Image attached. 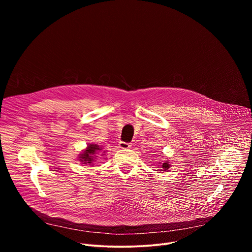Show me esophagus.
I'll return each instance as SVG.
<instances>
[{
	"mask_svg": "<svg viewBox=\"0 0 252 252\" xmlns=\"http://www.w3.org/2000/svg\"><path fill=\"white\" fill-rule=\"evenodd\" d=\"M119 148L122 149V150H126V149L131 148V145H130V143H128V142L120 141V142H119Z\"/></svg>",
	"mask_w": 252,
	"mask_h": 252,
	"instance_id": "esophagus-1",
	"label": "esophagus"
}]
</instances>
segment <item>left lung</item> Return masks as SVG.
Segmentation results:
<instances>
[{
	"mask_svg": "<svg viewBox=\"0 0 252 252\" xmlns=\"http://www.w3.org/2000/svg\"><path fill=\"white\" fill-rule=\"evenodd\" d=\"M170 167V164H168V161H165L164 163H162V165H161V168H163V169H168ZM161 170V169H160Z\"/></svg>",
	"mask_w": 252,
	"mask_h": 252,
	"instance_id": "1",
	"label": "left lung"
}]
</instances>
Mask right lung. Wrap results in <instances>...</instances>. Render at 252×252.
<instances>
[{
    "label": "right lung",
    "mask_w": 252,
    "mask_h": 252,
    "mask_svg": "<svg viewBox=\"0 0 252 252\" xmlns=\"http://www.w3.org/2000/svg\"><path fill=\"white\" fill-rule=\"evenodd\" d=\"M101 149L95 145V143H91L88 146V148L85 150V152L80 155V161L84 164H93L94 158H96V154L99 153Z\"/></svg>",
    "instance_id": "right-lung-1"
}]
</instances>
